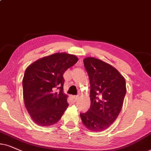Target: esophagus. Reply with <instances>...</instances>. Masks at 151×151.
Segmentation results:
<instances>
[{
    "instance_id": "1",
    "label": "esophagus",
    "mask_w": 151,
    "mask_h": 151,
    "mask_svg": "<svg viewBox=\"0 0 151 151\" xmlns=\"http://www.w3.org/2000/svg\"><path fill=\"white\" fill-rule=\"evenodd\" d=\"M72 98L74 101H77L79 99V96L78 95H74V96H72Z\"/></svg>"
}]
</instances>
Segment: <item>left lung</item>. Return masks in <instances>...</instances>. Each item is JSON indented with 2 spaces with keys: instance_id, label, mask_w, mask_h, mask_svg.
<instances>
[{
  "instance_id": "obj_1",
  "label": "left lung",
  "mask_w": 151,
  "mask_h": 151,
  "mask_svg": "<svg viewBox=\"0 0 151 151\" xmlns=\"http://www.w3.org/2000/svg\"><path fill=\"white\" fill-rule=\"evenodd\" d=\"M83 65L91 85V106L80 116L88 129L102 131L121 112L126 94L125 80L113 66L98 58H86Z\"/></svg>"
}]
</instances>
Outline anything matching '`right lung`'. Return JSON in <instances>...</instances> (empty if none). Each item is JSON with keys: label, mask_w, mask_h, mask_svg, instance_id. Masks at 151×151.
<instances>
[{"label": "right lung", "mask_w": 151, "mask_h": 151, "mask_svg": "<svg viewBox=\"0 0 151 151\" xmlns=\"http://www.w3.org/2000/svg\"><path fill=\"white\" fill-rule=\"evenodd\" d=\"M78 61L74 55L57 53L27 68L23 79L25 106L33 121L41 126L57 123L69 104L63 93V74Z\"/></svg>", "instance_id": "1"}]
</instances>
